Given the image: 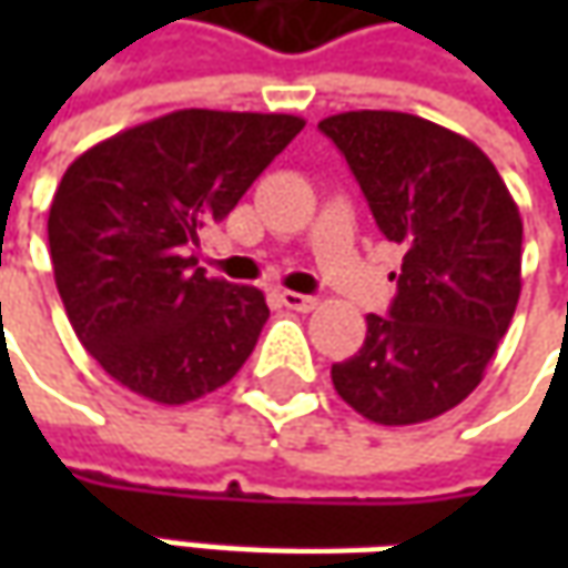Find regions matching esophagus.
Wrapping results in <instances>:
<instances>
[{
    "label": "esophagus",
    "instance_id": "34e87169",
    "mask_svg": "<svg viewBox=\"0 0 568 568\" xmlns=\"http://www.w3.org/2000/svg\"><path fill=\"white\" fill-rule=\"evenodd\" d=\"M281 303L287 306V310H296V313H313L318 306L316 296H306V294H296V291H281Z\"/></svg>",
    "mask_w": 568,
    "mask_h": 568
}]
</instances>
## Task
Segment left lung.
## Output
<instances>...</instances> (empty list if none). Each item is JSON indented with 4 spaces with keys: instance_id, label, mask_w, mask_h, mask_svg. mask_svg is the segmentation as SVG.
<instances>
[{
    "instance_id": "left-lung-1",
    "label": "left lung",
    "mask_w": 568,
    "mask_h": 568,
    "mask_svg": "<svg viewBox=\"0 0 568 568\" xmlns=\"http://www.w3.org/2000/svg\"><path fill=\"white\" fill-rule=\"evenodd\" d=\"M385 240L404 250L388 316L332 366L338 395L366 420L407 426L462 404L484 379L521 294V214L493 161L458 132L395 110L318 122Z\"/></svg>"
}]
</instances>
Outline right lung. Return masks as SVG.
<instances>
[{"label": "right lung", "mask_w": 568, "mask_h": 568, "mask_svg": "<svg viewBox=\"0 0 568 568\" xmlns=\"http://www.w3.org/2000/svg\"><path fill=\"white\" fill-rule=\"evenodd\" d=\"M303 129L287 113L176 110L94 144L50 205V255L78 341L129 392L186 404L227 385L268 318L258 287L195 268L224 221Z\"/></svg>", "instance_id": "add662e5"}]
</instances>
